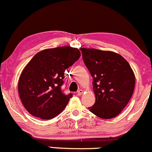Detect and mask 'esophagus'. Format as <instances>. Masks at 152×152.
<instances>
[{
    "label": "esophagus",
    "instance_id": "1",
    "mask_svg": "<svg viewBox=\"0 0 152 152\" xmlns=\"http://www.w3.org/2000/svg\"><path fill=\"white\" fill-rule=\"evenodd\" d=\"M83 91L82 90V89H79L77 91V94L78 96H81V94H83Z\"/></svg>",
    "mask_w": 152,
    "mask_h": 152
}]
</instances>
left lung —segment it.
I'll return each mask as SVG.
<instances>
[{
    "label": "left lung",
    "instance_id": "1",
    "mask_svg": "<svg viewBox=\"0 0 152 152\" xmlns=\"http://www.w3.org/2000/svg\"><path fill=\"white\" fill-rule=\"evenodd\" d=\"M83 60L93 78L96 102L88 107L102 118H112L127 105L133 94L135 76L125 58L112 51L80 48Z\"/></svg>",
    "mask_w": 152,
    "mask_h": 152
}]
</instances>
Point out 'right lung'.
Wrapping results in <instances>:
<instances>
[{"instance_id":"add662e5","label":"right lung","mask_w":152,"mask_h":152,"mask_svg":"<svg viewBox=\"0 0 152 152\" xmlns=\"http://www.w3.org/2000/svg\"><path fill=\"white\" fill-rule=\"evenodd\" d=\"M81 56L70 46L48 48L38 52L23 70L18 94L25 109L33 116L50 119L66 108L72 94H64V73Z\"/></svg>"}]
</instances>
